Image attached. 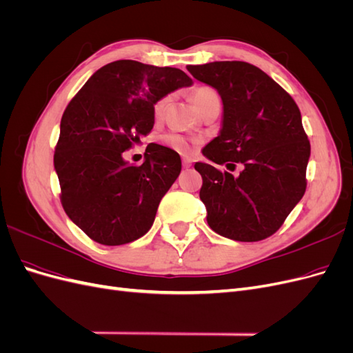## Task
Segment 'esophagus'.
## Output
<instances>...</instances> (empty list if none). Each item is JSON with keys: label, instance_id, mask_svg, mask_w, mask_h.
I'll use <instances>...</instances> for the list:
<instances>
[{"label": "esophagus", "instance_id": "1", "mask_svg": "<svg viewBox=\"0 0 353 353\" xmlns=\"http://www.w3.org/2000/svg\"><path fill=\"white\" fill-rule=\"evenodd\" d=\"M183 166H184V168H190V166H191V160H190L188 157H184V159H183Z\"/></svg>", "mask_w": 353, "mask_h": 353}]
</instances>
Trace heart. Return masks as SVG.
I'll return each mask as SVG.
<instances>
[{"label": "heart", "mask_w": 353, "mask_h": 353, "mask_svg": "<svg viewBox=\"0 0 353 353\" xmlns=\"http://www.w3.org/2000/svg\"><path fill=\"white\" fill-rule=\"evenodd\" d=\"M216 97H218L216 92L213 91L212 88H208V87H200V88L194 90V92H193V100H194V104H196L197 109L200 108L203 103H206L208 100L216 99ZM166 103H168V99H162L154 104L153 116L156 117V119H160V117H162V114L165 112V108H166ZM159 143L165 145V147H168V148H170V150L181 153V154L193 153V150L197 145V141L194 140V138H190V137H185V135L178 134V132L163 134L162 137L159 138Z\"/></svg>", "instance_id": "1"}]
</instances>
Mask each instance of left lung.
I'll return each instance as SVG.
<instances>
[{
	"mask_svg": "<svg viewBox=\"0 0 353 353\" xmlns=\"http://www.w3.org/2000/svg\"><path fill=\"white\" fill-rule=\"evenodd\" d=\"M222 100L218 137L203 156L243 163L239 177L196 162L209 227L236 241H259L279 230L306 190L311 144L294 100L263 70L245 61L187 66Z\"/></svg>",
	"mask_w": 353,
	"mask_h": 353,
	"instance_id": "1",
	"label": "left lung"
}]
</instances>
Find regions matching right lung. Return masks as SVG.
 Masks as SVG:
<instances>
[{
	"instance_id": "1",
	"label": "right lung",
	"mask_w": 353,
	"mask_h": 353,
	"mask_svg": "<svg viewBox=\"0 0 353 353\" xmlns=\"http://www.w3.org/2000/svg\"><path fill=\"white\" fill-rule=\"evenodd\" d=\"M191 85L176 68L117 60L95 72L69 103L54 169L63 209L94 241L126 244L152 228L160 200L181 172V157L150 144L143 165L131 166L122 153L153 130L159 100Z\"/></svg>"
}]
</instances>
